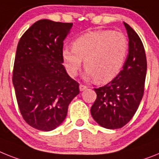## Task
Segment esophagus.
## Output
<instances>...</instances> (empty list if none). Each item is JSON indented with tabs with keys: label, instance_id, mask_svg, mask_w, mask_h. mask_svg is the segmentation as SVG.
I'll use <instances>...</instances> for the list:
<instances>
[{
	"label": "esophagus",
	"instance_id": "1",
	"mask_svg": "<svg viewBox=\"0 0 159 159\" xmlns=\"http://www.w3.org/2000/svg\"><path fill=\"white\" fill-rule=\"evenodd\" d=\"M87 88L88 87L86 86V85H84V84H80V91H81V92H83V91L86 90Z\"/></svg>",
	"mask_w": 159,
	"mask_h": 159
}]
</instances>
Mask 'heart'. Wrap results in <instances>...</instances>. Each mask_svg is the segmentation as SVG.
Returning <instances> with one entry per match:
<instances>
[{
	"label": "heart",
	"instance_id": "1",
	"mask_svg": "<svg viewBox=\"0 0 159 159\" xmlns=\"http://www.w3.org/2000/svg\"><path fill=\"white\" fill-rule=\"evenodd\" d=\"M129 42L121 32L100 30L76 38L73 47L63 48L62 56L66 71L75 76L82 66L86 67L85 77L104 83L116 77L124 66L128 54Z\"/></svg>",
	"mask_w": 159,
	"mask_h": 159
}]
</instances>
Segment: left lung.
Wrapping results in <instances>:
<instances>
[{
    "mask_svg": "<svg viewBox=\"0 0 159 159\" xmlns=\"http://www.w3.org/2000/svg\"><path fill=\"white\" fill-rule=\"evenodd\" d=\"M129 37V54L123 68L111 82L94 89L96 100L91 114L100 126L109 129L125 125L135 114L144 93L147 63L138 34L124 22Z\"/></svg>",
    "mask_w": 159,
    "mask_h": 159,
    "instance_id": "1",
    "label": "left lung"
}]
</instances>
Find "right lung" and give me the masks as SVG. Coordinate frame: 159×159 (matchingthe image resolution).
<instances>
[{
	"instance_id": "add662e5",
	"label": "right lung",
	"mask_w": 159,
	"mask_h": 159,
	"mask_svg": "<svg viewBox=\"0 0 159 159\" xmlns=\"http://www.w3.org/2000/svg\"><path fill=\"white\" fill-rule=\"evenodd\" d=\"M72 25L39 20L17 44L13 71L16 98L23 119L39 130L51 131L60 125L69 104L80 93L62 56L63 41Z\"/></svg>"
}]
</instances>
